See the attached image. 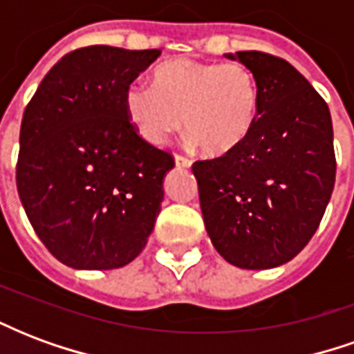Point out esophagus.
<instances>
[{
	"label": "esophagus",
	"mask_w": 354,
	"mask_h": 354,
	"mask_svg": "<svg viewBox=\"0 0 354 354\" xmlns=\"http://www.w3.org/2000/svg\"><path fill=\"white\" fill-rule=\"evenodd\" d=\"M174 162H176V167H180V169H189L192 167V161L187 157H182V155H174Z\"/></svg>",
	"instance_id": "1"
}]
</instances>
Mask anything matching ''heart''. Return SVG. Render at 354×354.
Listing matches in <instances>:
<instances>
[{
    "label": "heart",
    "instance_id": "obj_1",
    "mask_svg": "<svg viewBox=\"0 0 354 354\" xmlns=\"http://www.w3.org/2000/svg\"><path fill=\"white\" fill-rule=\"evenodd\" d=\"M124 115L140 138L162 146L174 132L208 157L237 149L252 132L260 111L254 73L239 62L174 58L153 72V87L132 81L123 94Z\"/></svg>",
    "mask_w": 354,
    "mask_h": 354
}]
</instances>
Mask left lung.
<instances>
[{"label":"left lung","instance_id":"left-lung-1","mask_svg":"<svg viewBox=\"0 0 354 354\" xmlns=\"http://www.w3.org/2000/svg\"><path fill=\"white\" fill-rule=\"evenodd\" d=\"M225 58L254 73L260 111L237 149L193 165L201 212L223 260L241 269H271L304 250L332 197V117L286 60L260 50Z\"/></svg>","mask_w":354,"mask_h":354}]
</instances>
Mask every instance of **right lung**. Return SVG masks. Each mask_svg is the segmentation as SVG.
<instances>
[{
	"instance_id": "1",
	"label": "right lung",
	"mask_w": 354,
	"mask_h": 354,
	"mask_svg": "<svg viewBox=\"0 0 354 354\" xmlns=\"http://www.w3.org/2000/svg\"><path fill=\"white\" fill-rule=\"evenodd\" d=\"M161 50L93 45L43 77L20 124L17 187L49 252L73 269H117L147 243L174 159L124 115L127 85Z\"/></svg>"
}]
</instances>
